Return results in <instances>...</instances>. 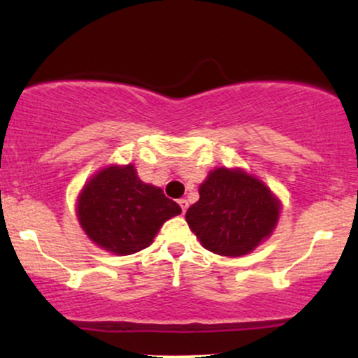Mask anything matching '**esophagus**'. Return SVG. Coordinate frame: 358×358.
I'll return each instance as SVG.
<instances>
[{"mask_svg": "<svg viewBox=\"0 0 358 358\" xmlns=\"http://www.w3.org/2000/svg\"><path fill=\"white\" fill-rule=\"evenodd\" d=\"M178 203H180V207H182V212H183V213L187 212V208H188V200H187V199H180Z\"/></svg>", "mask_w": 358, "mask_h": 358, "instance_id": "34e87169", "label": "esophagus"}]
</instances>
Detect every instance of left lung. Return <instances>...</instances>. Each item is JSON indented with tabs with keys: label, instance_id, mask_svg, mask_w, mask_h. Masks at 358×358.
Listing matches in <instances>:
<instances>
[{
	"label": "left lung",
	"instance_id": "1",
	"mask_svg": "<svg viewBox=\"0 0 358 358\" xmlns=\"http://www.w3.org/2000/svg\"><path fill=\"white\" fill-rule=\"evenodd\" d=\"M200 199L187 210L188 225L205 249L239 257L268 239L281 203L256 176L241 168H215L200 185Z\"/></svg>",
	"mask_w": 358,
	"mask_h": 358
}]
</instances>
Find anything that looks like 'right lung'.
Wrapping results in <instances>:
<instances>
[{"label": "right lung", "mask_w": 358, "mask_h": 358, "mask_svg": "<svg viewBox=\"0 0 358 358\" xmlns=\"http://www.w3.org/2000/svg\"><path fill=\"white\" fill-rule=\"evenodd\" d=\"M180 213V205L141 182L133 165L97 171L77 199V219L89 239L117 256L146 249L159 227Z\"/></svg>", "instance_id": "add662e5"}]
</instances>
